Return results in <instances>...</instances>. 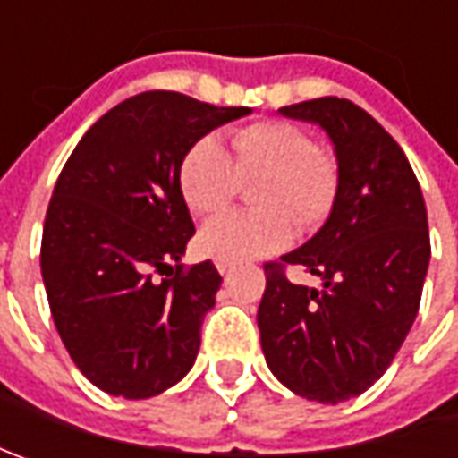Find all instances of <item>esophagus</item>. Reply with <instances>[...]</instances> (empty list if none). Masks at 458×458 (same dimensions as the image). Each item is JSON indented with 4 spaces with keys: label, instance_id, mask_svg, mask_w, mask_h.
<instances>
[{
    "label": "esophagus",
    "instance_id": "obj_1",
    "mask_svg": "<svg viewBox=\"0 0 458 458\" xmlns=\"http://www.w3.org/2000/svg\"><path fill=\"white\" fill-rule=\"evenodd\" d=\"M216 270H219L221 275H229L232 265H229V262H224V259H216Z\"/></svg>",
    "mask_w": 458,
    "mask_h": 458
}]
</instances>
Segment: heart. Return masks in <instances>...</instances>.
Wrapping results in <instances>:
<instances>
[{
    "mask_svg": "<svg viewBox=\"0 0 458 458\" xmlns=\"http://www.w3.org/2000/svg\"><path fill=\"white\" fill-rule=\"evenodd\" d=\"M229 145L232 155L214 137H201L178 165L185 206L203 219L234 201L239 185L259 178L250 193L257 208L224 214L203 229L201 247L208 255L239 265L288 244L295 224L316 229L328 219L342 170L306 130L283 119H262L234 130Z\"/></svg>",
    "mask_w": 458,
    "mask_h": 458,
    "instance_id": "heart-1",
    "label": "heart"
}]
</instances>
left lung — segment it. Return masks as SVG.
I'll list each match as a JSON object with an SVG mask.
<instances>
[{"instance_id": "left-lung-1", "label": "left lung", "mask_w": 458, "mask_h": 458, "mask_svg": "<svg viewBox=\"0 0 458 458\" xmlns=\"http://www.w3.org/2000/svg\"><path fill=\"white\" fill-rule=\"evenodd\" d=\"M280 112L324 127L342 185L321 232L265 262L259 342L285 387L336 405L385 375L413 326L431 259L428 216L405 152L361 106L324 97ZM293 264L318 274L325 288L291 284Z\"/></svg>"}]
</instances>
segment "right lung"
<instances>
[{"mask_svg": "<svg viewBox=\"0 0 458 458\" xmlns=\"http://www.w3.org/2000/svg\"><path fill=\"white\" fill-rule=\"evenodd\" d=\"M244 114L145 91L109 109L65 160L40 270L63 346L98 390L145 400L193 367L221 275L211 259L181 265L196 226L178 165L196 140Z\"/></svg>", "mask_w": 458, "mask_h": 458, "instance_id": "right-lung-1", "label": "right lung"}]
</instances>
